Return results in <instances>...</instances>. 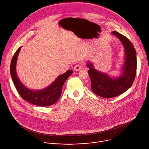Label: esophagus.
<instances>
[{"mask_svg":"<svg viewBox=\"0 0 149 149\" xmlns=\"http://www.w3.org/2000/svg\"><path fill=\"white\" fill-rule=\"evenodd\" d=\"M81 69V66H80V65H77L76 66H74V70L75 71H79Z\"/></svg>","mask_w":149,"mask_h":149,"instance_id":"34e87169","label":"esophagus"}]
</instances>
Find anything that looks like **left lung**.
Instances as JSON below:
<instances>
[{
	"label": "left lung",
	"instance_id": "obj_1",
	"mask_svg": "<svg viewBox=\"0 0 149 149\" xmlns=\"http://www.w3.org/2000/svg\"><path fill=\"white\" fill-rule=\"evenodd\" d=\"M112 33L121 42L125 49V59L122 66V74L117 78H112L93 68V64H87L91 83V90L97 95L105 97H116L126 91L133 84L136 75V52L132 42L126 37L120 33L113 31Z\"/></svg>",
	"mask_w": 149,
	"mask_h": 149
}]
</instances>
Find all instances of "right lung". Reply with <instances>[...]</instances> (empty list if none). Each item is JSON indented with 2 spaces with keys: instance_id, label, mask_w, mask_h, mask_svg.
Returning a JSON list of instances; mask_svg holds the SVG:
<instances>
[{
  "instance_id": "1",
  "label": "right lung",
  "mask_w": 149,
  "mask_h": 149,
  "mask_svg": "<svg viewBox=\"0 0 149 149\" xmlns=\"http://www.w3.org/2000/svg\"><path fill=\"white\" fill-rule=\"evenodd\" d=\"M22 47H20L12 58L10 72L15 86L25 100L29 103L40 107H47L57 102L61 95L63 86L69 77L72 74V70H68L66 72L59 75L49 86L40 90H32L25 86L17 77L16 66L17 57Z\"/></svg>"
}]
</instances>
